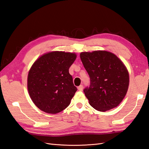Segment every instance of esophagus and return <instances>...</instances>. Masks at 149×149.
Instances as JSON below:
<instances>
[{"instance_id": "1", "label": "esophagus", "mask_w": 149, "mask_h": 149, "mask_svg": "<svg viewBox=\"0 0 149 149\" xmlns=\"http://www.w3.org/2000/svg\"><path fill=\"white\" fill-rule=\"evenodd\" d=\"M83 85H80L78 87V91H83Z\"/></svg>"}]
</instances>
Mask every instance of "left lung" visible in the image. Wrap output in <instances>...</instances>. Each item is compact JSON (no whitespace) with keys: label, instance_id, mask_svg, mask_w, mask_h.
<instances>
[{"label":"left lung","instance_id":"1","mask_svg":"<svg viewBox=\"0 0 149 149\" xmlns=\"http://www.w3.org/2000/svg\"><path fill=\"white\" fill-rule=\"evenodd\" d=\"M80 58L90 77L89 87L84 89L89 104L101 112L118 106L129 85V72L124 63L106 50L81 52Z\"/></svg>","mask_w":149,"mask_h":149}]
</instances>
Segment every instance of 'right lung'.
Returning <instances> with one entry per match:
<instances>
[{"mask_svg":"<svg viewBox=\"0 0 149 149\" xmlns=\"http://www.w3.org/2000/svg\"><path fill=\"white\" fill-rule=\"evenodd\" d=\"M76 57L75 53L53 51L43 54L33 63L28 74L27 88L38 109L55 114L70 105L77 88L69 68Z\"/></svg>","mask_w":149,"mask_h":149,"instance_id":"obj_1","label":"right lung"}]
</instances>
